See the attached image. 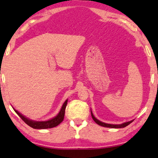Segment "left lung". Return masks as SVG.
I'll return each mask as SVG.
<instances>
[{"mask_svg": "<svg viewBox=\"0 0 158 158\" xmlns=\"http://www.w3.org/2000/svg\"><path fill=\"white\" fill-rule=\"evenodd\" d=\"M91 117L94 120V122H95L96 123H97L98 125H99V126H101L106 127V128H125L126 126H128L130 123H131L132 122H133V120H131V121H129V122H126V123H122V124H119V125H114V124H108V123H105L101 122V121H99V119H97V118H96V117L94 116L93 113H92V111H91Z\"/></svg>", "mask_w": 158, "mask_h": 158, "instance_id": "left-lung-1", "label": "left lung"}]
</instances>
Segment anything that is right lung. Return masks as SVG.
Listing matches in <instances>:
<instances>
[{
  "label": "right lung",
  "mask_w": 158,
  "mask_h": 158,
  "mask_svg": "<svg viewBox=\"0 0 158 158\" xmlns=\"http://www.w3.org/2000/svg\"><path fill=\"white\" fill-rule=\"evenodd\" d=\"M67 103H68V99L64 102L62 107H61L60 111L59 113L55 117L51 119H49L48 121H33L31 119L27 118L24 116H23L21 113H19L18 110H14L17 113L18 115L22 119V120L26 124L28 125L29 126L32 127V128H35V129H45V128H51L53 127L57 126L58 125H59L62 122L63 119H64V113H65V108H66Z\"/></svg>",
  "instance_id": "add662e5"
}]
</instances>
